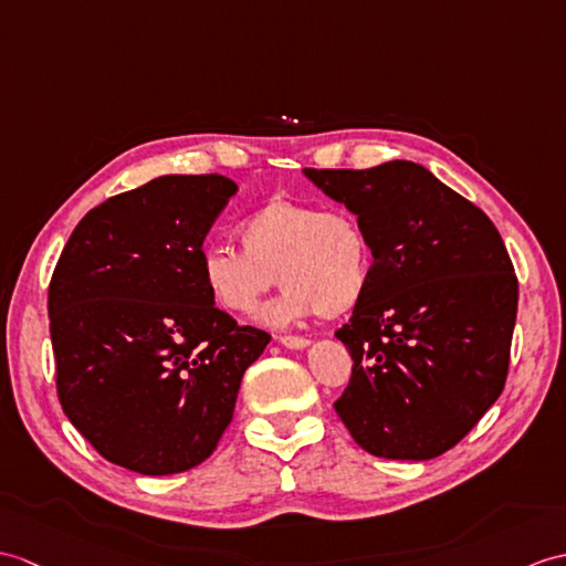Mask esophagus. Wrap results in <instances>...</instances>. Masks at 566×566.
I'll return each instance as SVG.
<instances>
[{
  "label": "esophagus",
  "instance_id": "34e87169",
  "mask_svg": "<svg viewBox=\"0 0 566 566\" xmlns=\"http://www.w3.org/2000/svg\"><path fill=\"white\" fill-rule=\"evenodd\" d=\"M277 339L289 349H304L311 343V339L304 337V335H280Z\"/></svg>",
  "mask_w": 566,
  "mask_h": 566
}]
</instances>
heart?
I'll list each match as a JSON object with an SVG mask.
<instances>
[{
  "label": "heart",
  "instance_id": "obj_1",
  "mask_svg": "<svg viewBox=\"0 0 566 566\" xmlns=\"http://www.w3.org/2000/svg\"><path fill=\"white\" fill-rule=\"evenodd\" d=\"M241 250L212 245L200 255V274L214 304L251 315L274 286L286 289L265 311L272 325L321 313L339 318L359 306L371 280V245L357 217L345 209L274 197L248 214Z\"/></svg>",
  "mask_w": 566,
  "mask_h": 566
}]
</instances>
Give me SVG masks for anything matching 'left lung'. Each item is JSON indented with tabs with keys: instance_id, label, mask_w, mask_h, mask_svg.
Segmentation results:
<instances>
[{
	"instance_id": "left-lung-1",
	"label": "left lung",
	"mask_w": 566,
	"mask_h": 566,
	"mask_svg": "<svg viewBox=\"0 0 566 566\" xmlns=\"http://www.w3.org/2000/svg\"><path fill=\"white\" fill-rule=\"evenodd\" d=\"M369 239L371 280L335 333L352 376L335 412L364 451L429 461L502 396L518 280L492 219L424 166L306 168Z\"/></svg>"
}]
</instances>
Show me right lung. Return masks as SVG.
Segmentation results:
<instances>
[{
	"label": "right lung",
	"instance_id": "1",
	"mask_svg": "<svg viewBox=\"0 0 566 566\" xmlns=\"http://www.w3.org/2000/svg\"><path fill=\"white\" fill-rule=\"evenodd\" d=\"M235 192L161 176L76 223L48 286L57 398L115 465L174 475L207 461L270 335L214 306L202 241Z\"/></svg>",
	"mask_w": 566,
	"mask_h": 566
}]
</instances>
